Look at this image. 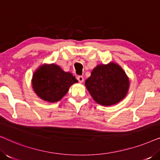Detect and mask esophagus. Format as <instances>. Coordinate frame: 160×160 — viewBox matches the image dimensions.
<instances>
[{"label":"esophagus","mask_w":160,"mask_h":160,"mask_svg":"<svg viewBox=\"0 0 160 160\" xmlns=\"http://www.w3.org/2000/svg\"><path fill=\"white\" fill-rule=\"evenodd\" d=\"M77 80L80 83H82L83 82H84V77H83L82 76H78V77H77Z\"/></svg>","instance_id":"1"}]
</instances>
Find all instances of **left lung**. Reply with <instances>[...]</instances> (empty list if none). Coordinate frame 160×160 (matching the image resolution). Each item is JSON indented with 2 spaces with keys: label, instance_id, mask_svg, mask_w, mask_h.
<instances>
[{
  "label": "left lung",
  "instance_id": "left-lung-1",
  "mask_svg": "<svg viewBox=\"0 0 160 160\" xmlns=\"http://www.w3.org/2000/svg\"><path fill=\"white\" fill-rule=\"evenodd\" d=\"M85 86L94 100L102 106L118 103L128 94L130 82L119 65L110 62L98 65L92 70Z\"/></svg>",
  "mask_w": 160,
  "mask_h": 160
}]
</instances>
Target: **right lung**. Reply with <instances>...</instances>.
Listing matches in <instances>:
<instances>
[{"label":"right lung","mask_w":160,"mask_h":160,"mask_svg":"<svg viewBox=\"0 0 160 160\" xmlns=\"http://www.w3.org/2000/svg\"><path fill=\"white\" fill-rule=\"evenodd\" d=\"M76 82L75 76L62 71L58 65H43L33 73L32 86L41 99L54 102L62 99L70 87Z\"/></svg>","instance_id":"1"}]
</instances>
